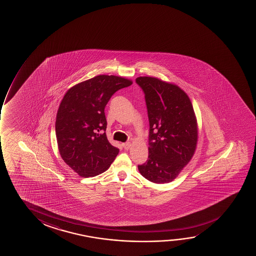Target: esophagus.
Listing matches in <instances>:
<instances>
[{"label": "esophagus", "mask_w": 256, "mask_h": 256, "mask_svg": "<svg viewBox=\"0 0 256 256\" xmlns=\"http://www.w3.org/2000/svg\"><path fill=\"white\" fill-rule=\"evenodd\" d=\"M122 147L124 148L125 150H128V148L131 147V144H130V142L122 144Z\"/></svg>", "instance_id": "1"}]
</instances>
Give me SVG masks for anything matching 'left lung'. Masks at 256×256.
<instances>
[{"label":"left lung","instance_id":"obj_1","mask_svg":"<svg viewBox=\"0 0 256 256\" xmlns=\"http://www.w3.org/2000/svg\"><path fill=\"white\" fill-rule=\"evenodd\" d=\"M150 122L148 158L138 170L145 178L165 184L176 178L196 150V120L189 97L175 84L139 77Z\"/></svg>","mask_w":256,"mask_h":256}]
</instances>
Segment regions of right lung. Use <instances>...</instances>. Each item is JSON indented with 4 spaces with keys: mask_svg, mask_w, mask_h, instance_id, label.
Masks as SVG:
<instances>
[{
    "mask_svg": "<svg viewBox=\"0 0 256 256\" xmlns=\"http://www.w3.org/2000/svg\"><path fill=\"white\" fill-rule=\"evenodd\" d=\"M131 84L124 78L98 75L74 86L64 96L55 125L58 150L82 178L106 172L119 153L106 138L104 110L116 92Z\"/></svg>",
    "mask_w": 256,
    "mask_h": 256,
    "instance_id": "1",
    "label": "right lung"
}]
</instances>
